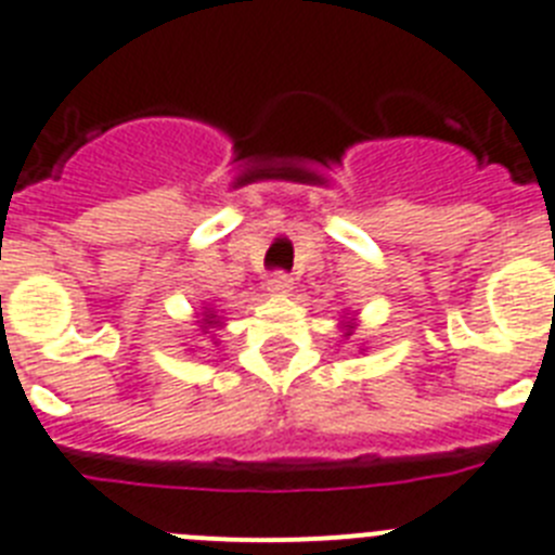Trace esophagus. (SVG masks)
Here are the masks:
<instances>
[{
    "label": "esophagus",
    "mask_w": 555,
    "mask_h": 555,
    "mask_svg": "<svg viewBox=\"0 0 555 555\" xmlns=\"http://www.w3.org/2000/svg\"><path fill=\"white\" fill-rule=\"evenodd\" d=\"M268 291L273 293V296H287V293L293 291V279L287 276L285 270H276V273H270Z\"/></svg>",
    "instance_id": "esophagus-1"
}]
</instances>
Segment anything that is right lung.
<instances>
[{"label": "right lung", "instance_id": "right-lung-1", "mask_svg": "<svg viewBox=\"0 0 555 555\" xmlns=\"http://www.w3.org/2000/svg\"><path fill=\"white\" fill-rule=\"evenodd\" d=\"M203 321H206V327H211V324H217V321H214L211 310H208V315H206V319H203Z\"/></svg>", "mask_w": 555, "mask_h": 555}]
</instances>
